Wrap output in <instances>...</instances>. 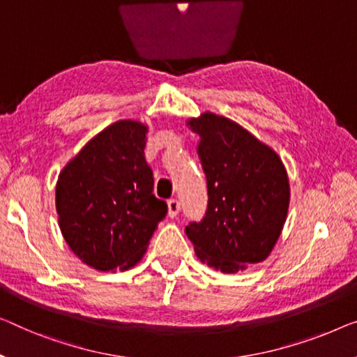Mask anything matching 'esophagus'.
<instances>
[{
	"instance_id": "34e87169",
	"label": "esophagus",
	"mask_w": 357,
	"mask_h": 357,
	"mask_svg": "<svg viewBox=\"0 0 357 357\" xmlns=\"http://www.w3.org/2000/svg\"><path fill=\"white\" fill-rule=\"evenodd\" d=\"M179 210H181V204H179V200H176V199H169L168 200V215L172 216V218H174L179 213Z\"/></svg>"
}]
</instances>
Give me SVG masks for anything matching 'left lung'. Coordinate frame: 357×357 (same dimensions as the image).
Wrapping results in <instances>:
<instances>
[{"mask_svg":"<svg viewBox=\"0 0 357 357\" xmlns=\"http://www.w3.org/2000/svg\"><path fill=\"white\" fill-rule=\"evenodd\" d=\"M188 125L200 136L197 152L208 188L205 216L185 226L197 258L226 274L264 261L289 211L284 163L273 149L226 116L205 112Z\"/></svg>","mask_w":357,"mask_h":357,"instance_id":"1","label":"left lung"}]
</instances>
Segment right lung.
Instances as JSON below:
<instances>
[{
  "label": "right lung",
  "instance_id": "add662e5",
  "mask_svg": "<svg viewBox=\"0 0 357 357\" xmlns=\"http://www.w3.org/2000/svg\"><path fill=\"white\" fill-rule=\"evenodd\" d=\"M146 132L139 121H115L96 135L57 179L62 236L94 269L126 271L139 263L167 216V202L153 195Z\"/></svg>",
  "mask_w": 357,
  "mask_h": 357
}]
</instances>
